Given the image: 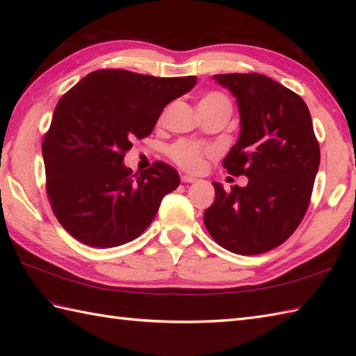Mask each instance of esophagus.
Here are the masks:
<instances>
[{"label": "esophagus", "mask_w": 356, "mask_h": 356, "mask_svg": "<svg viewBox=\"0 0 356 356\" xmlns=\"http://www.w3.org/2000/svg\"><path fill=\"white\" fill-rule=\"evenodd\" d=\"M182 182L184 184H194V182H197V179L191 177V176H182Z\"/></svg>", "instance_id": "1"}]
</instances>
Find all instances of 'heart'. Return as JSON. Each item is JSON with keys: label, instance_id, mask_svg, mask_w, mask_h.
I'll use <instances>...</instances> for the list:
<instances>
[{"label": "heart", "instance_id": "obj_1", "mask_svg": "<svg viewBox=\"0 0 356 356\" xmlns=\"http://www.w3.org/2000/svg\"><path fill=\"white\" fill-rule=\"evenodd\" d=\"M202 101L223 104L231 110L229 102L223 95L211 93L203 97ZM170 154L172 157V161L182 166V168L194 171L200 168V165L203 162V156L207 154V149H203L199 145H194V143H190V142H179L170 149Z\"/></svg>", "mask_w": 356, "mask_h": 356}]
</instances>
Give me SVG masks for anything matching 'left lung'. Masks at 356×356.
<instances>
[{"label": "left lung", "instance_id": "obj_1", "mask_svg": "<svg viewBox=\"0 0 356 356\" xmlns=\"http://www.w3.org/2000/svg\"><path fill=\"white\" fill-rule=\"evenodd\" d=\"M236 97L240 134L223 166L248 177L229 193L214 182L216 200L203 222L218 245L240 255L270 251L303 220L320 166V147L307 105L259 73L213 76Z\"/></svg>", "mask_w": 356, "mask_h": 356}]
</instances>
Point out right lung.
Here are the masks:
<instances>
[{"mask_svg": "<svg viewBox=\"0 0 356 356\" xmlns=\"http://www.w3.org/2000/svg\"><path fill=\"white\" fill-rule=\"evenodd\" d=\"M195 82V76L97 70L61 97L42 159L53 213L74 238L95 248L120 246L153 222L162 199L179 186V172L154 162L133 176L124 156Z\"/></svg>", "mask_w": 356, "mask_h": 356, "instance_id": "add662e5", "label": "right lung"}]
</instances>
